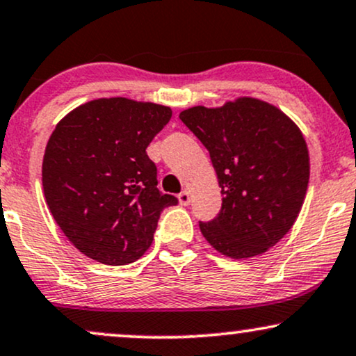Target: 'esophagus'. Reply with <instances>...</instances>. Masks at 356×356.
I'll use <instances>...</instances> for the list:
<instances>
[{
	"mask_svg": "<svg viewBox=\"0 0 356 356\" xmlns=\"http://www.w3.org/2000/svg\"><path fill=\"white\" fill-rule=\"evenodd\" d=\"M179 202H181L182 205H189L191 204V192L182 191L181 194H179Z\"/></svg>",
	"mask_w": 356,
	"mask_h": 356,
	"instance_id": "34e87169",
	"label": "esophagus"
}]
</instances>
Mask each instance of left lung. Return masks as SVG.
Instances as JSON below:
<instances>
[{
    "mask_svg": "<svg viewBox=\"0 0 356 356\" xmlns=\"http://www.w3.org/2000/svg\"><path fill=\"white\" fill-rule=\"evenodd\" d=\"M179 118L211 154L222 187L219 216L199 222L205 241L230 259L267 252L292 229L305 200L310 159L297 124L255 97L195 106Z\"/></svg>",
    "mask_w": 356,
    "mask_h": 356,
    "instance_id": "obj_1",
    "label": "left lung"
}]
</instances>
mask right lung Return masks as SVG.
Returning <instances> with one entry per match:
<instances>
[{
	"label": "right lung",
	"mask_w": 356,
	"mask_h": 356,
	"mask_svg": "<svg viewBox=\"0 0 356 356\" xmlns=\"http://www.w3.org/2000/svg\"><path fill=\"white\" fill-rule=\"evenodd\" d=\"M172 111L102 97L64 115L42 159V189L56 224L89 259L136 262L151 247L161 212L177 204L157 189L147 145Z\"/></svg>",
	"instance_id": "obj_1"
}]
</instances>
